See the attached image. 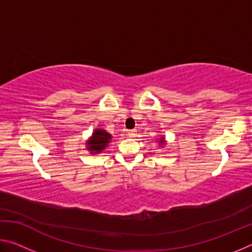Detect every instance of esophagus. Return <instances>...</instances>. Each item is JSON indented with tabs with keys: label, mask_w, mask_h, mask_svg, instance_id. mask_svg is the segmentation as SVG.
I'll list each match as a JSON object with an SVG mask.
<instances>
[{
	"label": "esophagus",
	"mask_w": 252,
	"mask_h": 252,
	"mask_svg": "<svg viewBox=\"0 0 252 252\" xmlns=\"http://www.w3.org/2000/svg\"><path fill=\"white\" fill-rule=\"evenodd\" d=\"M135 130H130L129 132H127V136H130V138H134L135 136Z\"/></svg>",
	"instance_id": "1"
}]
</instances>
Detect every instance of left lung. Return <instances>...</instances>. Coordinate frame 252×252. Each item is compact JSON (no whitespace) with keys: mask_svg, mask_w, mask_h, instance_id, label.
I'll return each instance as SVG.
<instances>
[{"mask_svg":"<svg viewBox=\"0 0 252 252\" xmlns=\"http://www.w3.org/2000/svg\"><path fill=\"white\" fill-rule=\"evenodd\" d=\"M165 144H167V141H165V138L163 135H162L161 138H158V146L163 147V146H165Z\"/></svg>","mask_w":252,"mask_h":252,"instance_id":"1","label":"left lung"}]
</instances>
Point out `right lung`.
Listing matches in <instances>:
<instances>
[{"instance_id": "right-lung-1", "label": "right lung", "mask_w": 252, "mask_h": 252, "mask_svg": "<svg viewBox=\"0 0 252 252\" xmlns=\"http://www.w3.org/2000/svg\"><path fill=\"white\" fill-rule=\"evenodd\" d=\"M112 139V134H110L108 131L104 129H95L92 132V135L88 139L87 141V150L91 153L92 156L100 155L103 152L106 148H108L109 143Z\"/></svg>"}]
</instances>
